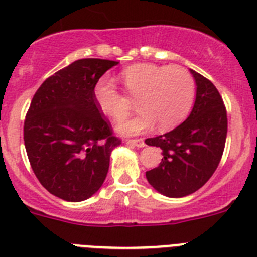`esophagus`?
<instances>
[{"label":"esophagus","mask_w":257,"mask_h":257,"mask_svg":"<svg viewBox=\"0 0 257 257\" xmlns=\"http://www.w3.org/2000/svg\"><path fill=\"white\" fill-rule=\"evenodd\" d=\"M127 144L134 145V147H138V148H143L145 147V143L143 139H131V140H126Z\"/></svg>","instance_id":"34e87169"}]
</instances>
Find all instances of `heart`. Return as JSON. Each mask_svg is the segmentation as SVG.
I'll return each instance as SVG.
<instances>
[{"mask_svg": "<svg viewBox=\"0 0 257 257\" xmlns=\"http://www.w3.org/2000/svg\"><path fill=\"white\" fill-rule=\"evenodd\" d=\"M124 90L138 97L140 112L121 122L117 131L122 135H138L153 128L178 126L192 109L196 97V82L185 68L140 63L126 68L121 74ZM94 99L104 114L119 121L130 112V104L112 79L101 77L94 87Z\"/></svg>", "mask_w": 257, "mask_h": 257, "instance_id": "1", "label": "heart"}]
</instances>
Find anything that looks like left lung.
<instances>
[{
	"mask_svg": "<svg viewBox=\"0 0 257 257\" xmlns=\"http://www.w3.org/2000/svg\"><path fill=\"white\" fill-rule=\"evenodd\" d=\"M197 95L189 117L176 128L147 139L162 149V162L145 172L161 194L172 198L189 196L208 181L219 166L228 133L226 109L210 79L190 69Z\"/></svg>",
	"mask_w": 257,
	"mask_h": 257,
	"instance_id": "obj_1",
	"label": "left lung"
}]
</instances>
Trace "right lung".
<instances>
[{"instance_id":"1","label":"right lung","mask_w":257,"mask_h":257,"mask_svg":"<svg viewBox=\"0 0 257 257\" xmlns=\"http://www.w3.org/2000/svg\"><path fill=\"white\" fill-rule=\"evenodd\" d=\"M118 61L79 59L45 81L24 121L31 167L45 189L68 202L100 189L121 140L94 99L95 83Z\"/></svg>"}]
</instances>
